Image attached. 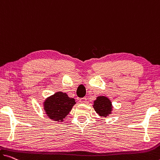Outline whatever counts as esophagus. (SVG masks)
<instances>
[{
    "label": "esophagus",
    "instance_id": "esophagus-1",
    "mask_svg": "<svg viewBox=\"0 0 160 160\" xmlns=\"http://www.w3.org/2000/svg\"><path fill=\"white\" fill-rule=\"evenodd\" d=\"M79 102L81 104H87V98H81L79 99Z\"/></svg>",
    "mask_w": 160,
    "mask_h": 160
}]
</instances>
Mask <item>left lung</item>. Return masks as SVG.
Listing matches in <instances>:
<instances>
[{
  "mask_svg": "<svg viewBox=\"0 0 160 160\" xmlns=\"http://www.w3.org/2000/svg\"><path fill=\"white\" fill-rule=\"evenodd\" d=\"M93 107L100 117H107L112 114L113 106L111 100L104 96H99L94 101Z\"/></svg>",
  "mask_w": 160,
  "mask_h": 160,
  "instance_id": "left-lung-1",
  "label": "left lung"
}]
</instances>
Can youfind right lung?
<instances>
[{"label":"right lung","mask_w":160,"mask_h":160,"mask_svg":"<svg viewBox=\"0 0 160 160\" xmlns=\"http://www.w3.org/2000/svg\"><path fill=\"white\" fill-rule=\"evenodd\" d=\"M73 98L68 97L66 93L56 92L43 101V106L46 114L54 122H63V119L72 111L76 104Z\"/></svg>","instance_id":"obj_1"}]
</instances>
